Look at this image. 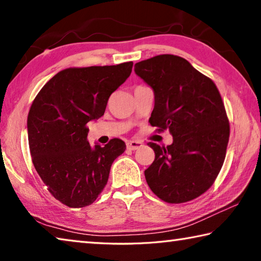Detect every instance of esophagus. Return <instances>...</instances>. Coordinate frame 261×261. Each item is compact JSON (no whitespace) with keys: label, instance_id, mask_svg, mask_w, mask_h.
<instances>
[{"label":"esophagus","instance_id":"obj_1","mask_svg":"<svg viewBox=\"0 0 261 261\" xmlns=\"http://www.w3.org/2000/svg\"><path fill=\"white\" fill-rule=\"evenodd\" d=\"M143 146H144L143 141H140V140H129L126 143L127 149H131V151H136V149H138Z\"/></svg>","mask_w":261,"mask_h":261}]
</instances>
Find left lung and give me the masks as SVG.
<instances>
[{
    "instance_id": "obj_1",
    "label": "left lung",
    "mask_w": 261,
    "mask_h": 261,
    "mask_svg": "<svg viewBox=\"0 0 261 261\" xmlns=\"http://www.w3.org/2000/svg\"><path fill=\"white\" fill-rule=\"evenodd\" d=\"M135 72L154 91L148 122L173 136L168 146L148 144L155 153L145 170L148 187L170 204L192 200L213 185L226 158L230 127L218 87L170 54L138 62Z\"/></svg>"
}]
</instances>
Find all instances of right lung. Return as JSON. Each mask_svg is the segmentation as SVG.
Masks as SVG:
<instances>
[{
    "instance_id": "right-lung-1",
    "label": "right lung",
    "mask_w": 261,
    "mask_h": 261,
    "mask_svg": "<svg viewBox=\"0 0 261 261\" xmlns=\"http://www.w3.org/2000/svg\"><path fill=\"white\" fill-rule=\"evenodd\" d=\"M132 65L64 69L35 96L28 116L31 156L48 191L62 204L79 208L94 202L114 160L125 151L118 138L92 147L86 124L105 114L110 94L130 76Z\"/></svg>"
}]
</instances>
